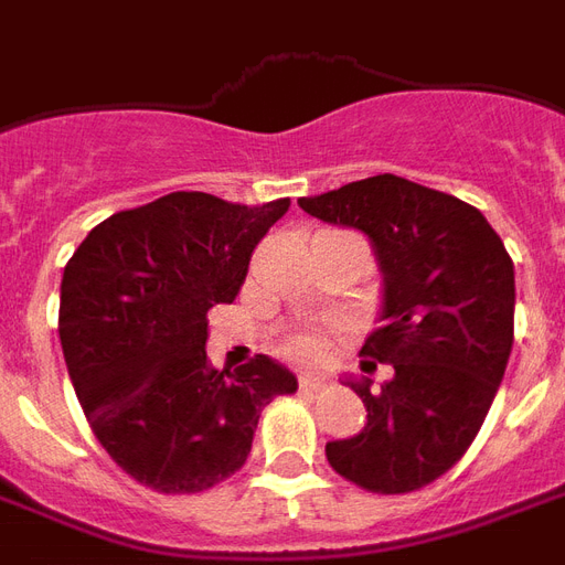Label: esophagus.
Returning a JSON list of instances; mask_svg holds the SVG:
<instances>
[{"instance_id":"1","label":"esophagus","mask_w":565,"mask_h":565,"mask_svg":"<svg viewBox=\"0 0 565 565\" xmlns=\"http://www.w3.org/2000/svg\"><path fill=\"white\" fill-rule=\"evenodd\" d=\"M326 383H329V380L317 377V374H302V377H299V388H302V392H317V388H323Z\"/></svg>"}]
</instances>
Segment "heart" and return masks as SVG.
I'll use <instances>...</instances> for the list:
<instances>
[{"instance_id":"1","label":"heart","mask_w":565,"mask_h":565,"mask_svg":"<svg viewBox=\"0 0 565 565\" xmlns=\"http://www.w3.org/2000/svg\"><path fill=\"white\" fill-rule=\"evenodd\" d=\"M329 353V341L320 332H305L287 344V356L299 359V362H320Z\"/></svg>"}]
</instances>
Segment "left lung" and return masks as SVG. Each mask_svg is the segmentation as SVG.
<instances>
[{"mask_svg": "<svg viewBox=\"0 0 565 565\" xmlns=\"http://www.w3.org/2000/svg\"><path fill=\"white\" fill-rule=\"evenodd\" d=\"M299 206L365 233L383 275L380 329L362 344V371L347 380L367 411L365 428L326 443L350 482L407 494L452 470L491 411L515 329V266L479 209L411 179H359Z\"/></svg>", "mask_w": 565, "mask_h": 565, "instance_id": "1", "label": "left lung"}]
</instances>
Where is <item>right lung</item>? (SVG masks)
<instances>
[{"label": "right lung", "instance_id": "obj_1", "mask_svg": "<svg viewBox=\"0 0 565 565\" xmlns=\"http://www.w3.org/2000/svg\"><path fill=\"white\" fill-rule=\"evenodd\" d=\"M290 209L173 191L116 212L62 275L60 341L71 383L107 455L161 494H198L239 470L260 411L296 392L269 356L236 371L206 359L209 308L230 305L250 250Z\"/></svg>", "mask_w": 565, "mask_h": 565}]
</instances>
